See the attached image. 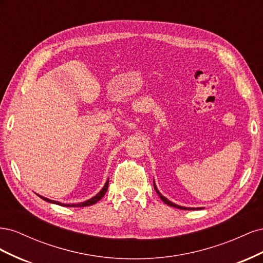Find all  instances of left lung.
Here are the masks:
<instances>
[{
  "label": "left lung",
  "mask_w": 263,
  "mask_h": 263,
  "mask_svg": "<svg viewBox=\"0 0 263 263\" xmlns=\"http://www.w3.org/2000/svg\"><path fill=\"white\" fill-rule=\"evenodd\" d=\"M154 187H155V190H156L157 194L159 195V197H160L161 200H162L166 205L172 206V208H177V209H180V210H202V209H203V208H197V209H194V208H184V206H180V205H178V204H174V203H172L171 201H169V200H168V198L164 197L160 192H159V190L157 189V185H156V183H155V180H154Z\"/></svg>",
  "instance_id": "1"
}]
</instances>
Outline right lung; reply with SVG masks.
Here are the masks:
<instances>
[{"label":"right lung","instance_id":"obj_1","mask_svg":"<svg viewBox=\"0 0 263 263\" xmlns=\"http://www.w3.org/2000/svg\"><path fill=\"white\" fill-rule=\"evenodd\" d=\"M107 189H108V179H107V181L105 182L104 186L102 187V190L100 191V192H99L97 195L91 197L90 200H86V201H84V202H82V203H77V204H63V203H60V202H58V201L49 200V198L44 197V196H42V195H38V196L41 197V198H43V200L46 201V202H49V203H52V204H57V205H61V206H66V208H84V206H90V205H93V204H95V203H98V202L101 200V198L105 195Z\"/></svg>","mask_w":263,"mask_h":263}]
</instances>
